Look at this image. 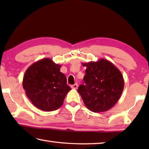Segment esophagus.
<instances>
[{"instance_id":"1","label":"esophagus","mask_w":149,"mask_h":149,"mask_svg":"<svg viewBox=\"0 0 149 149\" xmlns=\"http://www.w3.org/2000/svg\"><path fill=\"white\" fill-rule=\"evenodd\" d=\"M77 87H78V85H77V84H75L74 85H72V86H71V87L72 88V89H76L77 88Z\"/></svg>"}]
</instances>
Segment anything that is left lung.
I'll list each match as a JSON object with an SVG mask.
<instances>
[{
  "label": "left lung",
  "instance_id": "left-lung-1",
  "mask_svg": "<svg viewBox=\"0 0 149 149\" xmlns=\"http://www.w3.org/2000/svg\"><path fill=\"white\" fill-rule=\"evenodd\" d=\"M86 66L84 80L77 91L85 105L94 112L107 111L116 104L121 97L124 80L119 69L107 60L82 63Z\"/></svg>",
  "mask_w": 149,
  "mask_h": 149
}]
</instances>
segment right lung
I'll return each mask as SVG.
<instances>
[{
    "label": "right lung",
    "mask_w": 149,
    "mask_h": 149,
    "mask_svg": "<svg viewBox=\"0 0 149 149\" xmlns=\"http://www.w3.org/2000/svg\"><path fill=\"white\" fill-rule=\"evenodd\" d=\"M61 66L45 58L33 63L25 72L23 87L27 97L39 109L47 112L57 110L72 89L60 71Z\"/></svg>",
    "instance_id": "1"
}]
</instances>
